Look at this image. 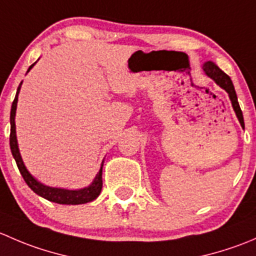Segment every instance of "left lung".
<instances>
[{
  "mask_svg": "<svg viewBox=\"0 0 256 256\" xmlns=\"http://www.w3.org/2000/svg\"><path fill=\"white\" fill-rule=\"evenodd\" d=\"M203 70H204V73L207 74L209 78L213 79L214 82L219 85V86L223 88V89L228 92L229 98H230L232 105H233L234 112H236V116H238L240 125H242V128H244V118H242V109H240V106H239L236 89H234V85H233V82H232L230 78H229V76H226L223 70H220V69H219L218 66L213 63V62H207V63L203 66Z\"/></svg>",
  "mask_w": 256,
  "mask_h": 256,
  "instance_id": "left-lung-1",
  "label": "left lung"
}]
</instances>
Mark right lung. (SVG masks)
I'll list each match as a JSON object with an SVG mask.
<instances>
[{
    "mask_svg": "<svg viewBox=\"0 0 256 256\" xmlns=\"http://www.w3.org/2000/svg\"><path fill=\"white\" fill-rule=\"evenodd\" d=\"M34 64L30 66L28 72L32 69V66ZM20 84L18 86L16 98H14V102H12L11 108V116H10V120H11V134H10V146H11V152L14 154V160H16V164L18 170H20V174H22L23 180L27 183L28 187L33 190L34 193H37L40 197L46 198V200H50V202L58 203V204H84V203L92 202L100 194L102 188V168H100L99 174L95 177L94 182L86 188H82V190H60V188H52L47 187V186H43L42 183H40L38 180H36L34 178L30 176V172L27 171V168L23 164L22 158H20V150H18L17 144V138H16V125H14V116H16V108H17V99H18V92H20Z\"/></svg>",
    "mask_w": 256,
    "mask_h": 256,
    "instance_id": "right-lung-1",
    "label": "right lung"
}]
</instances>
